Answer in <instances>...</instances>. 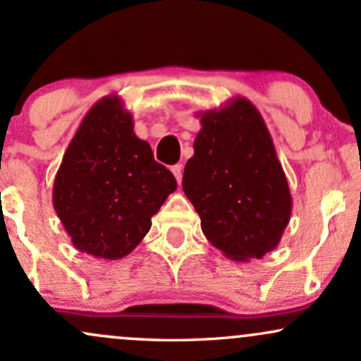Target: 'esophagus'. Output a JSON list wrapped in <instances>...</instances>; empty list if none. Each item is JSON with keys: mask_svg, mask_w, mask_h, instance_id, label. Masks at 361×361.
Masks as SVG:
<instances>
[{"mask_svg": "<svg viewBox=\"0 0 361 361\" xmlns=\"http://www.w3.org/2000/svg\"><path fill=\"white\" fill-rule=\"evenodd\" d=\"M171 171H173V175H175V178H176L178 185H180L181 180H183V175H181V171H183V166H181V164H175V166H171Z\"/></svg>", "mask_w": 361, "mask_h": 361, "instance_id": "esophagus-1", "label": "esophagus"}]
</instances>
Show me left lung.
<instances>
[{
    "label": "left lung",
    "mask_w": 361,
    "mask_h": 361,
    "mask_svg": "<svg viewBox=\"0 0 361 361\" xmlns=\"http://www.w3.org/2000/svg\"><path fill=\"white\" fill-rule=\"evenodd\" d=\"M202 128L183 173V192L212 246L235 261L263 258L279 246L292 214L288 181L263 117L235 97L198 111Z\"/></svg>",
    "instance_id": "left-lung-1"
}]
</instances>
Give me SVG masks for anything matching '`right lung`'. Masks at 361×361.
<instances>
[{"label":"right lung","instance_id":"obj_1","mask_svg":"<svg viewBox=\"0 0 361 361\" xmlns=\"http://www.w3.org/2000/svg\"><path fill=\"white\" fill-rule=\"evenodd\" d=\"M176 180L134 132L117 94L91 106L62 156L52 204L78 251L102 259L127 256L151 229Z\"/></svg>","mask_w":361,"mask_h":361}]
</instances>
